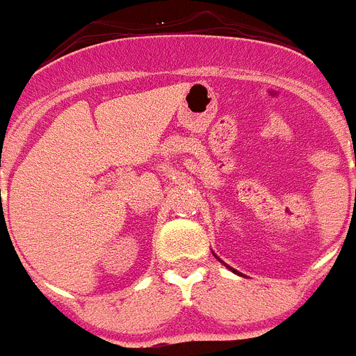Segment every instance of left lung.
Wrapping results in <instances>:
<instances>
[{
	"label": "left lung",
	"instance_id": "8db88e82",
	"mask_svg": "<svg viewBox=\"0 0 356 356\" xmlns=\"http://www.w3.org/2000/svg\"><path fill=\"white\" fill-rule=\"evenodd\" d=\"M229 269H232V267H229ZM232 271H234V273H237V271H235V269H232Z\"/></svg>",
	"mask_w": 356,
	"mask_h": 356
}]
</instances>
